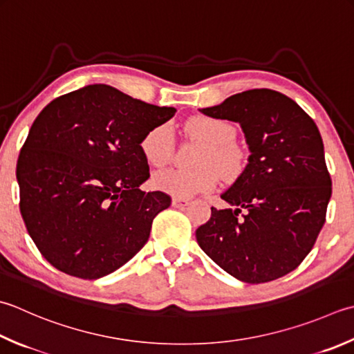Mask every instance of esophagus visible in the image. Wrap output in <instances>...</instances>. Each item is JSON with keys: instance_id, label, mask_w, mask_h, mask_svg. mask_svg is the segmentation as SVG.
Instances as JSON below:
<instances>
[{"instance_id": "esophagus-1", "label": "esophagus", "mask_w": 354, "mask_h": 354, "mask_svg": "<svg viewBox=\"0 0 354 354\" xmlns=\"http://www.w3.org/2000/svg\"><path fill=\"white\" fill-rule=\"evenodd\" d=\"M171 204H173V207H178V209H184V207L190 204V201L185 198H173Z\"/></svg>"}]
</instances>
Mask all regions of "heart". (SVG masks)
<instances>
[{
    "label": "heart",
    "mask_w": 354,
    "mask_h": 354,
    "mask_svg": "<svg viewBox=\"0 0 354 354\" xmlns=\"http://www.w3.org/2000/svg\"><path fill=\"white\" fill-rule=\"evenodd\" d=\"M185 133L201 141L204 149L196 159V170L165 169L155 173L153 184L159 190L178 198H189L196 193L209 192L221 176L238 175L244 164V151L234 142L236 129L230 122L213 116H196L185 122ZM141 150L147 162L155 167L169 164L175 151V140L167 124L149 130L142 138Z\"/></svg>",
    "instance_id": "b5f03b06"
}]
</instances>
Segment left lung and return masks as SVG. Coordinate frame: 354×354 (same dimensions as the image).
I'll return each mask as SVG.
<instances>
[{
  "mask_svg": "<svg viewBox=\"0 0 354 354\" xmlns=\"http://www.w3.org/2000/svg\"><path fill=\"white\" fill-rule=\"evenodd\" d=\"M239 122L250 156L196 230L199 247L239 281L282 278L306 259L325 224L331 178L315 121L276 90L252 88L201 110Z\"/></svg>",
  "mask_w": 354,
  "mask_h": 354,
  "instance_id": "8db88e82",
  "label": "left lung"
}]
</instances>
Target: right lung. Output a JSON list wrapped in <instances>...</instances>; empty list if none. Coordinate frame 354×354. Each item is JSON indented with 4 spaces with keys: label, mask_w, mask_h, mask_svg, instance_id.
I'll list each match as a JSON object with an SVG mask.
<instances>
[{
    "label": "right lung",
    "mask_w": 354,
    "mask_h": 354,
    "mask_svg": "<svg viewBox=\"0 0 354 354\" xmlns=\"http://www.w3.org/2000/svg\"><path fill=\"white\" fill-rule=\"evenodd\" d=\"M175 113L106 84L61 95L41 110L17 162L19 212L55 268L98 279L144 247L171 198L140 190L150 176L141 142Z\"/></svg>",
    "instance_id": "right-lung-1"
}]
</instances>
